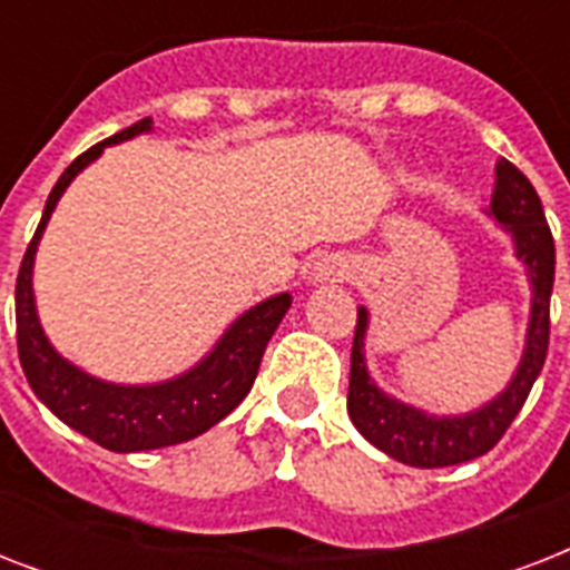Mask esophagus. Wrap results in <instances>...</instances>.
Segmentation results:
<instances>
[{
    "instance_id": "34e87169",
    "label": "esophagus",
    "mask_w": 570,
    "mask_h": 570,
    "mask_svg": "<svg viewBox=\"0 0 570 570\" xmlns=\"http://www.w3.org/2000/svg\"><path fill=\"white\" fill-rule=\"evenodd\" d=\"M320 277H325V281H328V277H340V272H334V266H322Z\"/></svg>"
}]
</instances>
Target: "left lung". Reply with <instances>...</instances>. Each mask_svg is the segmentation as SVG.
<instances>
[{
  "label": "left lung",
  "instance_id": "left-lung-1",
  "mask_svg": "<svg viewBox=\"0 0 570 570\" xmlns=\"http://www.w3.org/2000/svg\"><path fill=\"white\" fill-rule=\"evenodd\" d=\"M491 215L514 236L518 257L527 263L532 281V320L527 331L523 361L512 384L473 414L429 416L411 405H402L381 393L366 373L364 334L366 311H357L355 343H352V375H348V416L366 441L387 452L390 459L411 468H450L479 459L494 450L512 420L521 414L532 384L539 379L550 346V293L557 272L553 233L541 209L539 191L509 159L497 165V186L491 197Z\"/></svg>",
  "mask_w": 570,
  "mask_h": 570
}]
</instances>
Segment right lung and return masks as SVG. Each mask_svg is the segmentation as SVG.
Returning a JSON list of instances; mask_svg holds the SVG:
<instances>
[{
	"label": "right lung",
	"instance_id": "right-lung-1",
	"mask_svg": "<svg viewBox=\"0 0 570 570\" xmlns=\"http://www.w3.org/2000/svg\"><path fill=\"white\" fill-rule=\"evenodd\" d=\"M147 129H150V118L138 120L67 165V171L58 177L49 191L38 230L22 254L20 275H17V352H20V366L35 396L61 423L111 452L174 446V443L191 441L206 429H213L218 420H224L242 399L248 396L268 340L293 304V298L284 293L250 307L233 322L222 343L195 370L180 379L147 384V387H120V384L91 379L73 364H67L65 357L49 346V340L40 331L35 295H31V266H35L40 233L47 227L58 197L65 195L70 180L85 165L102 154V147L127 141Z\"/></svg>",
	"mask_w": 570,
	"mask_h": 570
}]
</instances>
